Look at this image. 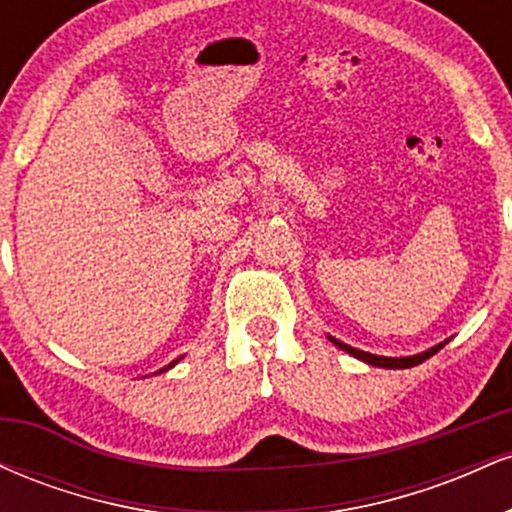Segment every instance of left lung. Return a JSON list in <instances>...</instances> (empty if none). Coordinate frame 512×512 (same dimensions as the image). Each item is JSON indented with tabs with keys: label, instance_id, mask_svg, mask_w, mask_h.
Segmentation results:
<instances>
[{
	"label": "left lung",
	"instance_id": "8db88e82",
	"mask_svg": "<svg viewBox=\"0 0 512 512\" xmlns=\"http://www.w3.org/2000/svg\"><path fill=\"white\" fill-rule=\"evenodd\" d=\"M330 342L334 346H339V349L346 351V354H351L354 358H361V361L370 363V366H378V368H411V366H419V363H424L426 358H431L433 354H438L440 349H443V344L433 346V349L428 351H421V354L416 356H404V358H390V356H375V354H368V351H361V349H354V346L339 342V339L330 337Z\"/></svg>",
	"mask_w": 512,
	"mask_h": 512
}]
</instances>
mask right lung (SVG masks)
Returning a JSON list of instances; mask_svg holds the SVG:
<instances>
[{
  "instance_id": "add662e5",
  "label": "right lung",
  "mask_w": 512,
  "mask_h": 512,
  "mask_svg": "<svg viewBox=\"0 0 512 512\" xmlns=\"http://www.w3.org/2000/svg\"><path fill=\"white\" fill-rule=\"evenodd\" d=\"M180 361V358H175V361L173 363H170V366H166V368H173L175 366V363H178ZM166 368H161V370H166Z\"/></svg>"
}]
</instances>
